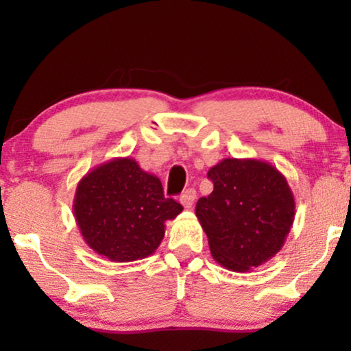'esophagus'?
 Here are the masks:
<instances>
[{
	"label": "esophagus",
	"instance_id": "34e87169",
	"mask_svg": "<svg viewBox=\"0 0 351 351\" xmlns=\"http://www.w3.org/2000/svg\"><path fill=\"white\" fill-rule=\"evenodd\" d=\"M195 199H196V191L191 190V189L184 191V193H182V196H180V203L185 209H190L191 206H193Z\"/></svg>",
	"mask_w": 351,
	"mask_h": 351
}]
</instances>
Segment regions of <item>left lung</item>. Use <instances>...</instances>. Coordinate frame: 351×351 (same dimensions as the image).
Instances as JSON below:
<instances>
[{"mask_svg":"<svg viewBox=\"0 0 351 351\" xmlns=\"http://www.w3.org/2000/svg\"><path fill=\"white\" fill-rule=\"evenodd\" d=\"M214 190L196 203V217L214 261L249 271L281 251L295 215L286 177L262 160L225 158L210 167Z\"/></svg>","mask_w":351,"mask_h":351,"instance_id":"left-lung-1","label":"left lung"}]
</instances>
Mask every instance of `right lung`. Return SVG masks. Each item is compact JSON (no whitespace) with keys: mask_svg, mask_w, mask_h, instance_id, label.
Listing matches in <instances>:
<instances>
[{"mask_svg":"<svg viewBox=\"0 0 351 351\" xmlns=\"http://www.w3.org/2000/svg\"><path fill=\"white\" fill-rule=\"evenodd\" d=\"M184 208L165 198L161 180L134 158H113L78 182L73 214L86 244L112 262L152 256L165 238L166 220Z\"/></svg>","mask_w":351,"mask_h":351,"instance_id":"1","label":"right lung"}]
</instances>
